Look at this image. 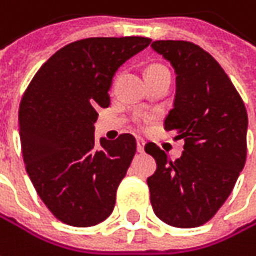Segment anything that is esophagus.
I'll use <instances>...</instances> for the list:
<instances>
[{
  "mask_svg": "<svg viewBox=\"0 0 256 256\" xmlns=\"http://www.w3.org/2000/svg\"><path fill=\"white\" fill-rule=\"evenodd\" d=\"M136 148H138V152H144V150H145V142L142 139H138L136 140Z\"/></svg>",
  "mask_w": 256,
  "mask_h": 256,
  "instance_id": "34e87169",
  "label": "esophagus"
}]
</instances>
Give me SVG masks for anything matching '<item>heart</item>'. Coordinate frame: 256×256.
Here are the masks:
<instances>
[{
    "label": "heart",
    "instance_id": "b5f03b06",
    "mask_svg": "<svg viewBox=\"0 0 256 256\" xmlns=\"http://www.w3.org/2000/svg\"><path fill=\"white\" fill-rule=\"evenodd\" d=\"M166 67L164 66H161V64H152L148 67V70H146V74L148 73H154V72H160V70H164Z\"/></svg>",
    "mask_w": 256,
    "mask_h": 256
}]
</instances>
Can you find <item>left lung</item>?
<instances>
[{"label": "left lung", "mask_w": 256, "mask_h": 256, "mask_svg": "<svg viewBox=\"0 0 256 256\" xmlns=\"http://www.w3.org/2000/svg\"><path fill=\"white\" fill-rule=\"evenodd\" d=\"M151 46L176 72L174 106L164 128L184 139L174 161L155 144L145 145L156 161L148 177L151 205L173 227H198L216 216L244 170L246 108L220 64L200 46L188 40H155Z\"/></svg>", "instance_id": "left-lung-1"}]
</instances>
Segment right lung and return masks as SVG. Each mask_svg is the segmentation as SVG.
Instances as JSON below:
<instances>
[{
    "label": "right lung",
    "mask_w": 256,
    "mask_h": 256,
    "mask_svg": "<svg viewBox=\"0 0 256 256\" xmlns=\"http://www.w3.org/2000/svg\"><path fill=\"white\" fill-rule=\"evenodd\" d=\"M150 44L142 36L72 42L44 62L23 94L18 130L26 172L46 208L68 226H95L114 210L136 140L123 133L98 145L96 110L110 105L118 67Z\"/></svg>",
    "instance_id": "add662e5"
}]
</instances>
